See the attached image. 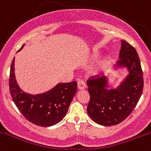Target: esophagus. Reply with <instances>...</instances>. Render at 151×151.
Listing matches in <instances>:
<instances>
[{"mask_svg": "<svg viewBox=\"0 0 151 151\" xmlns=\"http://www.w3.org/2000/svg\"><path fill=\"white\" fill-rule=\"evenodd\" d=\"M85 87H86V84H85V82L83 80H79L78 81V88L79 89H84Z\"/></svg>", "mask_w": 151, "mask_h": 151, "instance_id": "1", "label": "esophagus"}]
</instances>
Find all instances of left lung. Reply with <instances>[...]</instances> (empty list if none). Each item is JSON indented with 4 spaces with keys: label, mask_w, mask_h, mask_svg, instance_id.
<instances>
[{
    "label": "left lung",
    "mask_w": 151,
    "mask_h": 151,
    "mask_svg": "<svg viewBox=\"0 0 151 151\" xmlns=\"http://www.w3.org/2000/svg\"><path fill=\"white\" fill-rule=\"evenodd\" d=\"M117 65L128 68L129 75L117 88L107 89L105 76H91L87 80L90 95L87 113L102 126H113L125 120L133 111L143 90V73L136 49L122 41Z\"/></svg>",
    "instance_id": "obj_1"
}]
</instances>
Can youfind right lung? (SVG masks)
<instances>
[{
    "mask_svg": "<svg viewBox=\"0 0 151 151\" xmlns=\"http://www.w3.org/2000/svg\"><path fill=\"white\" fill-rule=\"evenodd\" d=\"M9 90L12 100L24 117L35 125L46 127L57 124L65 117L77 91V82L58 83L43 94H27L22 91L17 83L14 58L9 76Z\"/></svg>",
    "mask_w": 151,
    "mask_h": 151,
    "instance_id": "obj_1",
    "label": "right lung"
}]
</instances>
